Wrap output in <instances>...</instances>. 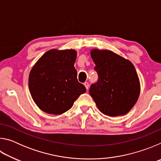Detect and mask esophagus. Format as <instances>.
I'll use <instances>...</instances> for the list:
<instances>
[{
    "instance_id": "34e87169",
    "label": "esophagus",
    "mask_w": 161,
    "mask_h": 161,
    "mask_svg": "<svg viewBox=\"0 0 161 161\" xmlns=\"http://www.w3.org/2000/svg\"><path fill=\"white\" fill-rule=\"evenodd\" d=\"M84 85L85 86L86 89H89V83H88V82H86H86H84Z\"/></svg>"
}]
</instances>
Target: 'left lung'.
I'll list each match as a JSON object with an SVG mask.
<instances>
[{"mask_svg":"<svg viewBox=\"0 0 161 161\" xmlns=\"http://www.w3.org/2000/svg\"><path fill=\"white\" fill-rule=\"evenodd\" d=\"M99 80L89 94L101 112L109 116L126 114L140 95L139 78L131 62L107 50L92 49Z\"/></svg>","mask_w":161,"mask_h":161,"instance_id":"8db88e82","label":"left lung"}]
</instances>
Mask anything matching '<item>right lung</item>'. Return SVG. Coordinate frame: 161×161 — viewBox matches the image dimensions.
<instances>
[{"mask_svg":"<svg viewBox=\"0 0 161 161\" xmlns=\"http://www.w3.org/2000/svg\"><path fill=\"white\" fill-rule=\"evenodd\" d=\"M77 51L52 49L43 54L30 72L28 86L40 110L59 115L70 109L86 88L77 78Z\"/></svg>","mask_w":161,"mask_h":161,"instance_id":"right-lung-1","label":"right lung"}]
</instances>
